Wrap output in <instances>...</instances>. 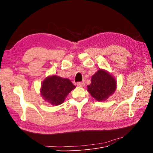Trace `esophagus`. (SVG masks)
Masks as SVG:
<instances>
[{
	"mask_svg": "<svg viewBox=\"0 0 153 153\" xmlns=\"http://www.w3.org/2000/svg\"><path fill=\"white\" fill-rule=\"evenodd\" d=\"M77 85L78 87H84L85 85V83H84V82H79L77 83Z\"/></svg>",
	"mask_w": 153,
	"mask_h": 153,
	"instance_id": "obj_1",
	"label": "esophagus"
}]
</instances>
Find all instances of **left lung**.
I'll return each instance as SVG.
<instances>
[{
  "label": "left lung",
  "mask_w": 153,
  "mask_h": 153,
  "mask_svg": "<svg viewBox=\"0 0 153 153\" xmlns=\"http://www.w3.org/2000/svg\"><path fill=\"white\" fill-rule=\"evenodd\" d=\"M117 89V81L108 71L100 69L91 77V84L87 91L98 101H103L112 96Z\"/></svg>",
  "instance_id": "obj_1"
}]
</instances>
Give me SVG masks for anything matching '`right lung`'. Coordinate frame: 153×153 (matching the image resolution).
Listing matches in <instances>:
<instances>
[{
	"label": "right lung",
	"instance_id": "1",
	"mask_svg": "<svg viewBox=\"0 0 153 153\" xmlns=\"http://www.w3.org/2000/svg\"><path fill=\"white\" fill-rule=\"evenodd\" d=\"M75 88L68 78L53 75L46 77L43 81L40 94L47 102L57 106L62 104L69 92Z\"/></svg>",
	"mask_w": 153,
	"mask_h": 153
}]
</instances>
